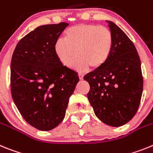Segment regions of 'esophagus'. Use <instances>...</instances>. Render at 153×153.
<instances>
[{
  "label": "esophagus",
  "instance_id": "1",
  "mask_svg": "<svg viewBox=\"0 0 153 153\" xmlns=\"http://www.w3.org/2000/svg\"><path fill=\"white\" fill-rule=\"evenodd\" d=\"M78 78L80 80H83V78H84V75H82V74H78Z\"/></svg>",
  "mask_w": 153,
  "mask_h": 153
}]
</instances>
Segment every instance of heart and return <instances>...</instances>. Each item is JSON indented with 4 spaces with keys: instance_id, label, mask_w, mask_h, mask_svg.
Here are the masks:
<instances>
[{
    "instance_id": "heart-1",
    "label": "heart",
    "mask_w": 153,
    "mask_h": 153,
    "mask_svg": "<svg viewBox=\"0 0 153 153\" xmlns=\"http://www.w3.org/2000/svg\"><path fill=\"white\" fill-rule=\"evenodd\" d=\"M114 45V37L108 27L98 25L82 24L69 27L65 39L59 38L54 45V53L65 66H69L76 55L78 58L71 67L83 71L90 66L102 67L109 58Z\"/></svg>"
}]
</instances>
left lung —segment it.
I'll use <instances>...</instances> for the list:
<instances>
[{
  "label": "left lung",
  "mask_w": 153,
  "mask_h": 153,
  "mask_svg": "<svg viewBox=\"0 0 153 153\" xmlns=\"http://www.w3.org/2000/svg\"><path fill=\"white\" fill-rule=\"evenodd\" d=\"M114 37L108 61L88 73L84 79L90 85L87 97L102 123L119 127L135 115L143 94L141 62L135 45L119 27L106 21Z\"/></svg>",
  "instance_id": "left-lung-1"
}]
</instances>
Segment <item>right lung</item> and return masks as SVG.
I'll use <instances>...</instances> for the list:
<instances>
[{"label": "right lung", "mask_w": 153, "mask_h": 153, "mask_svg": "<svg viewBox=\"0 0 153 153\" xmlns=\"http://www.w3.org/2000/svg\"><path fill=\"white\" fill-rule=\"evenodd\" d=\"M68 25L39 26L14 49L10 63V89L14 104L27 123L42 131L58 126L79 81L54 53L55 42Z\"/></svg>", "instance_id": "add662e5"}]
</instances>
